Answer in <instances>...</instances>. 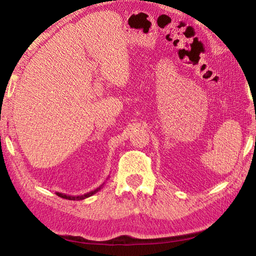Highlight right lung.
Returning <instances> with one entry per match:
<instances>
[{
  "label": "right lung",
  "mask_w": 256,
  "mask_h": 256,
  "mask_svg": "<svg viewBox=\"0 0 256 256\" xmlns=\"http://www.w3.org/2000/svg\"><path fill=\"white\" fill-rule=\"evenodd\" d=\"M102 188V186H99L98 188H96L94 190H92V192H89V193H86V194H84V196H66V194H63V193H58V192H56V196H58L60 198H68V200H76V201H79V200H84V198H89V196H94V193H97L99 190H100Z\"/></svg>",
  "instance_id": "1"
}]
</instances>
